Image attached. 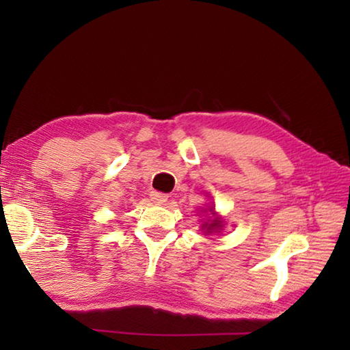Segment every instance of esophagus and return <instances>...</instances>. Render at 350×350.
Here are the masks:
<instances>
[{
  "instance_id": "esophagus-1",
  "label": "esophagus",
  "mask_w": 350,
  "mask_h": 350,
  "mask_svg": "<svg viewBox=\"0 0 350 350\" xmlns=\"http://www.w3.org/2000/svg\"><path fill=\"white\" fill-rule=\"evenodd\" d=\"M151 200L152 202H156V204H159V205H162V204H165L168 200V196L167 194H163V193H159V191H151Z\"/></svg>"
}]
</instances>
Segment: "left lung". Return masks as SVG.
<instances>
[{
  "label": "left lung",
  "instance_id": "left-lung-1",
  "mask_svg": "<svg viewBox=\"0 0 350 350\" xmlns=\"http://www.w3.org/2000/svg\"><path fill=\"white\" fill-rule=\"evenodd\" d=\"M205 211V210H204ZM208 211H211V215L215 216L216 213H215V210L213 208H208ZM224 227V221L221 217H215V219H208V222H205L204 225H202V230H205V234L208 233V234H211V233H217L219 230H221Z\"/></svg>",
  "mask_w": 350,
  "mask_h": 350
}]
</instances>
